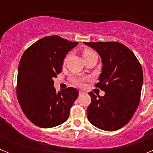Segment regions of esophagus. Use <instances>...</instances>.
Wrapping results in <instances>:
<instances>
[{"label":"esophagus","mask_w":153,"mask_h":153,"mask_svg":"<svg viewBox=\"0 0 153 153\" xmlns=\"http://www.w3.org/2000/svg\"><path fill=\"white\" fill-rule=\"evenodd\" d=\"M79 95H82V94H83V93H84V92H83V90H79Z\"/></svg>","instance_id":"1"}]
</instances>
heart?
<instances>
[{
    "instance_id": "heart-1",
    "label": "heart",
    "mask_w": 153,
    "mask_h": 153,
    "mask_svg": "<svg viewBox=\"0 0 153 153\" xmlns=\"http://www.w3.org/2000/svg\"><path fill=\"white\" fill-rule=\"evenodd\" d=\"M93 51H91L90 49H88V48H84L82 51V54H83V58L86 57V56H88L90 55H91L92 53H93ZM68 55H67L66 57L64 58V60H63V63H66L67 61V58H68ZM85 79L83 77H80V76H73V77L70 78V82L73 83L74 85H76V86H81L84 83Z\"/></svg>"
}]
</instances>
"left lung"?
<instances>
[{
	"mask_svg": "<svg viewBox=\"0 0 153 153\" xmlns=\"http://www.w3.org/2000/svg\"><path fill=\"white\" fill-rule=\"evenodd\" d=\"M102 58V67L95 86L103 97L90 92L87 118L106 131H115L129 122L140 102L143 81L141 64L132 51L119 42H85Z\"/></svg>",
	"mask_w": 153,
	"mask_h": 153,
	"instance_id": "obj_1",
	"label": "left lung"
}]
</instances>
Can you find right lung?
<instances>
[{"label":"right lung","mask_w":153,"mask_h":153,"mask_svg":"<svg viewBox=\"0 0 153 153\" xmlns=\"http://www.w3.org/2000/svg\"><path fill=\"white\" fill-rule=\"evenodd\" d=\"M77 44L56 35L45 36L23 53L16 92L22 111L34 125L51 128L68 119L79 92L74 87L56 92L53 79L62 71L66 54Z\"/></svg>","instance_id":"right-lung-1"}]
</instances>
